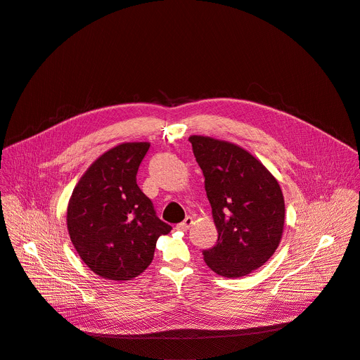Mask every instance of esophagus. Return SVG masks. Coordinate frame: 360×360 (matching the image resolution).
I'll use <instances>...</instances> for the list:
<instances>
[{"label": "esophagus", "mask_w": 360, "mask_h": 360, "mask_svg": "<svg viewBox=\"0 0 360 360\" xmlns=\"http://www.w3.org/2000/svg\"><path fill=\"white\" fill-rule=\"evenodd\" d=\"M193 223V219L191 217V216H188V217H185V220L184 221H181V223H178L176 224V229L178 230H182V231H185V230H188L189 229V226Z\"/></svg>", "instance_id": "1"}]
</instances>
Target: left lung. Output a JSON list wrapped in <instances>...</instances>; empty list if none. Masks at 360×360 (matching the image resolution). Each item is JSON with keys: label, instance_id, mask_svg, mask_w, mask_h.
I'll return each instance as SVG.
<instances>
[{"label": "left lung", "instance_id": "obj_1", "mask_svg": "<svg viewBox=\"0 0 360 360\" xmlns=\"http://www.w3.org/2000/svg\"><path fill=\"white\" fill-rule=\"evenodd\" d=\"M189 141L217 229L216 245L202 252L205 263L221 277H245L280 245L285 217L281 188L242 147L203 136H191Z\"/></svg>", "mask_w": 360, "mask_h": 360}]
</instances>
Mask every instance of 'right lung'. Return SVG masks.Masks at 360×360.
Returning a JSON list of instances; mask_svg holds the SVG:
<instances>
[{
	"label": "right lung",
	"mask_w": 360,
	"mask_h": 360,
	"mask_svg": "<svg viewBox=\"0 0 360 360\" xmlns=\"http://www.w3.org/2000/svg\"><path fill=\"white\" fill-rule=\"evenodd\" d=\"M150 143L120 144L83 174L68 205V230L83 263L97 276L129 281L153 262L162 221L137 185Z\"/></svg>",
	"instance_id": "add662e5"
}]
</instances>
